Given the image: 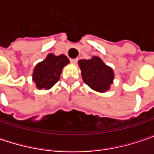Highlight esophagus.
Segmentation results:
<instances>
[{"label":"esophagus","mask_w":154,"mask_h":154,"mask_svg":"<svg viewBox=\"0 0 154 154\" xmlns=\"http://www.w3.org/2000/svg\"><path fill=\"white\" fill-rule=\"evenodd\" d=\"M70 62H72V63H74V64H75V63H77V62H78V58L71 59V60H70Z\"/></svg>","instance_id":"esophagus-1"}]
</instances>
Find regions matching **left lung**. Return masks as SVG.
Listing matches in <instances>:
<instances>
[{
    "instance_id": "obj_1",
    "label": "left lung",
    "mask_w": 154,
    "mask_h": 154,
    "mask_svg": "<svg viewBox=\"0 0 154 154\" xmlns=\"http://www.w3.org/2000/svg\"><path fill=\"white\" fill-rule=\"evenodd\" d=\"M78 63L83 81L87 86L99 92L109 90L114 80L112 68L105 65L98 56H93L89 60H80Z\"/></svg>"
}]
</instances>
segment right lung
Instances as JSON below:
<instances>
[{
    "instance_id": "obj_1",
    "label": "right lung",
    "mask_w": 154,
    "mask_h": 154,
    "mask_svg": "<svg viewBox=\"0 0 154 154\" xmlns=\"http://www.w3.org/2000/svg\"><path fill=\"white\" fill-rule=\"evenodd\" d=\"M69 63L66 56H55L49 54L43 62H39L34 68L32 80L38 89L48 90L60 80L62 68Z\"/></svg>"
}]
</instances>
